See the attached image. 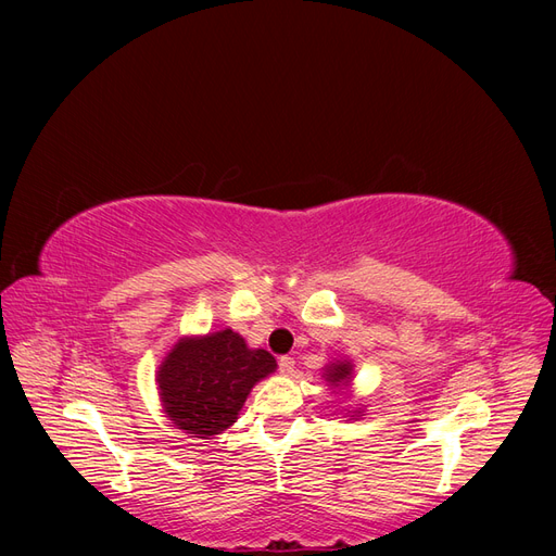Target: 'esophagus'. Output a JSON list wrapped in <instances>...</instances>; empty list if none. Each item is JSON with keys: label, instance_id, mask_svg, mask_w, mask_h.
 Segmentation results:
<instances>
[{"label": "esophagus", "instance_id": "1", "mask_svg": "<svg viewBox=\"0 0 556 556\" xmlns=\"http://www.w3.org/2000/svg\"><path fill=\"white\" fill-rule=\"evenodd\" d=\"M279 369L283 371V374H290L295 369V358L293 356H281L279 358Z\"/></svg>", "mask_w": 556, "mask_h": 556}]
</instances>
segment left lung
<instances>
[{
    "label": "left lung",
    "instance_id": "obj_1",
    "mask_svg": "<svg viewBox=\"0 0 556 556\" xmlns=\"http://www.w3.org/2000/svg\"><path fill=\"white\" fill-rule=\"evenodd\" d=\"M349 376H352V365L349 363H333L331 367H327V381L333 383L336 388L338 383H344Z\"/></svg>",
    "mask_w": 556,
    "mask_h": 556
}]
</instances>
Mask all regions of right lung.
Listing matches in <instances>:
<instances>
[{
    "label": "right lung",
    "mask_w": 556,
    "mask_h": 556,
    "mask_svg": "<svg viewBox=\"0 0 556 556\" xmlns=\"http://www.w3.org/2000/svg\"><path fill=\"white\" fill-rule=\"evenodd\" d=\"M275 367L266 349H248L231 329L185 338L157 374L164 413L191 437L218 434L237 421L254 383Z\"/></svg>",
    "instance_id": "1"
}]
</instances>
